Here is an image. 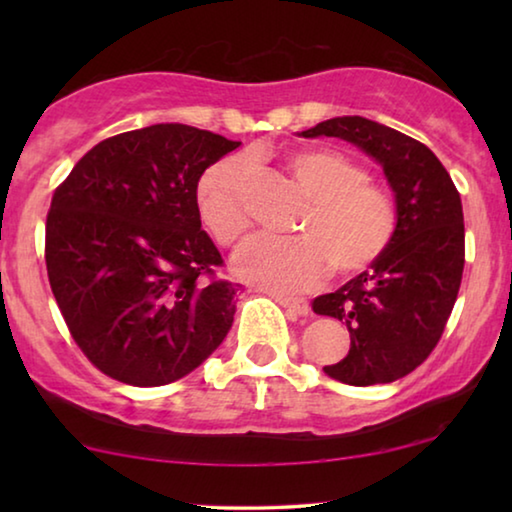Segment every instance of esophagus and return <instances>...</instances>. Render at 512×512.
<instances>
[{
    "label": "esophagus",
    "mask_w": 512,
    "mask_h": 512,
    "mask_svg": "<svg viewBox=\"0 0 512 512\" xmlns=\"http://www.w3.org/2000/svg\"><path fill=\"white\" fill-rule=\"evenodd\" d=\"M271 298L275 302H280L284 309L296 311L298 316H307L309 314V302L305 298H293V296H282V293H271Z\"/></svg>",
    "instance_id": "obj_1"
}]
</instances>
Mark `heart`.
<instances>
[{"label":"heart","instance_id":"b5f03b06","mask_svg":"<svg viewBox=\"0 0 512 512\" xmlns=\"http://www.w3.org/2000/svg\"><path fill=\"white\" fill-rule=\"evenodd\" d=\"M287 171L309 198L300 237L250 241L235 257L237 275L275 291H305L323 280L329 264L354 275L384 253L395 232V203L357 160L334 149H296L287 155ZM246 176L248 162L228 158L198 178V214L223 246L248 232Z\"/></svg>","mask_w":512,"mask_h":512}]
</instances>
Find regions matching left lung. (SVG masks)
Returning <instances> with one entry per match:
<instances>
[{
	"mask_svg": "<svg viewBox=\"0 0 512 512\" xmlns=\"http://www.w3.org/2000/svg\"><path fill=\"white\" fill-rule=\"evenodd\" d=\"M300 137H339L381 164L395 196V232L368 271L311 307L350 332V352L325 375L350 386L409 375L443 336L465 264L463 205L422 142L366 117L320 121Z\"/></svg>",
	"mask_w": 512,
	"mask_h": 512,
	"instance_id": "left-lung-1",
	"label": "left lung"
}]
</instances>
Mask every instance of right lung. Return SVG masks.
I'll list each match as a JSON object with an SVG mask.
<instances>
[{
	"mask_svg": "<svg viewBox=\"0 0 512 512\" xmlns=\"http://www.w3.org/2000/svg\"><path fill=\"white\" fill-rule=\"evenodd\" d=\"M185 124L99 142L56 189L45 259L60 314L85 357L131 386L185 377L223 343L237 284L201 228L196 185L235 151Z\"/></svg>",
	"mask_w": 512,
	"mask_h": 512,
	"instance_id": "obj_1",
	"label": "right lung"
}]
</instances>
